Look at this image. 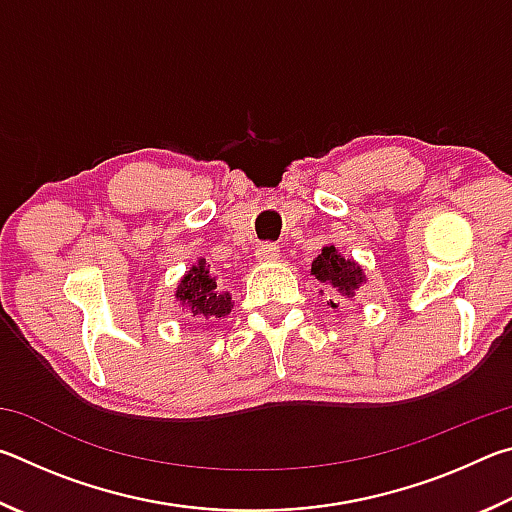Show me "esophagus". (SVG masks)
I'll return each instance as SVG.
<instances>
[{
	"instance_id": "obj_1",
	"label": "esophagus",
	"mask_w": 512,
	"mask_h": 512,
	"mask_svg": "<svg viewBox=\"0 0 512 512\" xmlns=\"http://www.w3.org/2000/svg\"><path fill=\"white\" fill-rule=\"evenodd\" d=\"M277 257H280V246L271 244V241H266V244H262V246L257 248V259L271 262V259H277Z\"/></svg>"
}]
</instances>
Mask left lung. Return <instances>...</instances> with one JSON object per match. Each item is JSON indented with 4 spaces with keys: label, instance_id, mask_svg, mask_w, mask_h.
Listing matches in <instances>:
<instances>
[{
    "label": "left lung",
    "instance_id": "obj_1",
    "mask_svg": "<svg viewBox=\"0 0 512 512\" xmlns=\"http://www.w3.org/2000/svg\"><path fill=\"white\" fill-rule=\"evenodd\" d=\"M311 275L318 282L327 284V289H332L336 298H332V307H339V296H352L354 289H359L363 282L361 268L345 259L341 253H336L334 246H325L314 264H311Z\"/></svg>",
    "mask_w": 512,
    "mask_h": 512
}]
</instances>
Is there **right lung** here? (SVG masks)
Wrapping results in <instances>:
<instances>
[{
    "mask_svg": "<svg viewBox=\"0 0 512 512\" xmlns=\"http://www.w3.org/2000/svg\"><path fill=\"white\" fill-rule=\"evenodd\" d=\"M176 298L189 309V314L203 318H221L230 314V293L216 291V282L203 262L194 266L178 284Z\"/></svg>",
    "mask_w": 512,
    "mask_h": 512,
    "instance_id": "add662e5",
    "label": "right lung"
}]
</instances>
